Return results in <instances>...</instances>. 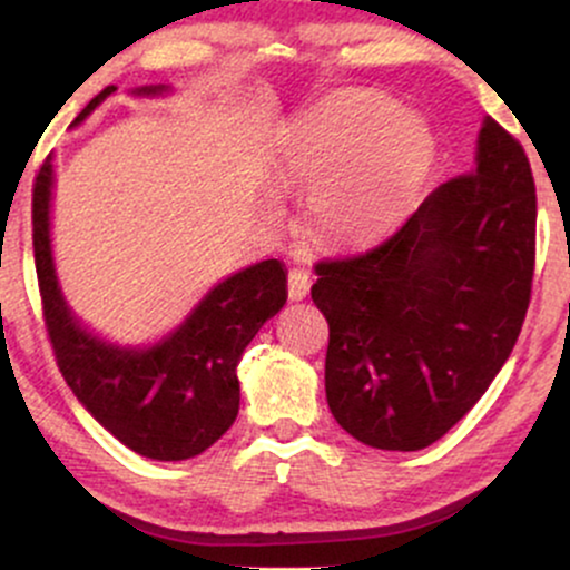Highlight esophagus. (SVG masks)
I'll use <instances>...</instances> for the list:
<instances>
[{
  "label": "esophagus",
  "mask_w": 570,
  "mask_h": 570,
  "mask_svg": "<svg viewBox=\"0 0 570 570\" xmlns=\"http://www.w3.org/2000/svg\"><path fill=\"white\" fill-rule=\"evenodd\" d=\"M311 292V276L303 267H292L289 271V299H305Z\"/></svg>",
  "instance_id": "esophagus-1"
}]
</instances>
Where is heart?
Segmentation results:
<instances>
[{
	"mask_svg": "<svg viewBox=\"0 0 570 570\" xmlns=\"http://www.w3.org/2000/svg\"><path fill=\"white\" fill-rule=\"evenodd\" d=\"M429 128L391 98L351 90L294 134L278 187H305V227L324 246H358L389 230L431 166Z\"/></svg>",
	"mask_w": 570,
	"mask_h": 570,
	"instance_id": "obj_1",
	"label": "heart"
}]
</instances>
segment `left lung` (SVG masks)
Masks as SVG:
<instances>
[{"mask_svg":"<svg viewBox=\"0 0 570 570\" xmlns=\"http://www.w3.org/2000/svg\"><path fill=\"white\" fill-rule=\"evenodd\" d=\"M535 185L525 149L493 117L476 166L436 187L375 248L316 265L330 324L326 402L377 450H423L480 402L531 303Z\"/></svg>","mask_w":570,"mask_h":570,"instance_id":"8db88e82","label":"left lung"}]
</instances>
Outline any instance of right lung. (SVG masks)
<instances>
[{
	"instance_id": "add662e5",
	"label": "right lung",
	"mask_w": 570,
	"mask_h": 570,
	"mask_svg": "<svg viewBox=\"0 0 570 570\" xmlns=\"http://www.w3.org/2000/svg\"><path fill=\"white\" fill-rule=\"evenodd\" d=\"M104 88L77 115L82 122L112 94ZM141 88L139 94H160ZM53 163H42L35 195V265L42 316L58 370L85 410L126 448L153 461L200 455L238 415V367L246 345L286 303V271L265 259L214 286L179 330L153 348H120L82 330L58 289L50 254Z\"/></svg>"
}]
</instances>
